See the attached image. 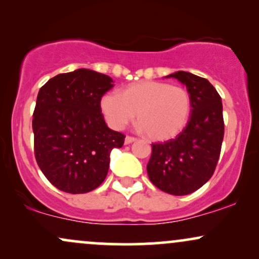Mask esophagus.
<instances>
[{"label": "esophagus", "instance_id": "esophagus-1", "mask_svg": "<svg viewBox=\"0 0 259 259\" xmlns=\"http://www.w3.org/2000/svg\"><path fill=\"white\" fill-rule=\"evenodd\" d=\"M135 138H134V136H129L127 135L126 138H125V145H129V144H132V142H134L135 141Z\"/></svg>", "mask_w": 259, "mask_h": 259}]
</instances>
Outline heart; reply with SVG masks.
I'll use <instances>...</instances> for the list:
<instances>
[{
  "instance_id": "heart-1",
  "label": "heart",
  "mask_w": 259,
  "mask_h": 259,
  "mask_svg": "<svg viewBox=\"0 0 259 259\" xmlns=\"http://www.w3.org/2000/svg\"><path fill=\"white\" fill-rule=\"evenodd\" d=\"M101 109L109 125L124 129L138 117V125L148 139L163 141L183 132L192 109L185 88L163 81H140L120 91L108 92L101 100Z\"/></svg>"
}]
</instances>
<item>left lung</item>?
Returning a JSON list of instances; mask_svg holds the SVG:
<instances>
[{
    "label": "left lung",
    "mask_w": 259,
    "mask_h": 259,
    "mask_svg": "<svg viewBox=\"0 0 259 259\" xmlns=\"http://www.w3.org/2000/svg\"><path fill=\"white\" fill-rule=\"evenodd\" d=\"M168 76L185 84L191 96V115L177 138L152 144L147 174L162 191L184 196L203 186L214 173L224 138L223 105L207 79L187 72Z\"/></svg>",
    "instance_id": "1"
}]
</instances>
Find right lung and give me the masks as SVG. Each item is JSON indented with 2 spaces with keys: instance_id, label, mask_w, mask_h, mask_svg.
<instances>
[{
  "instance_id": "obj_1",
  "label": "right lung",
  "mask_w": 259,
  "mask_h": 259,
  "mask_svg": "<svg viewBox=\"0 0 259 259\" xmlns=\"http://www.w3.org/2000/svg\"><path fill=\"white\" fill-rule=\"evenodd\" d=\"M108 75L78 69L53 76L40 89L32 114L34 153L47 180L68 194H86L106 179L109 154L125 135L106 125L101 100Z\"/></svg>"
}]
</instances>
